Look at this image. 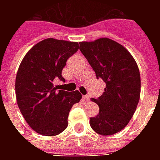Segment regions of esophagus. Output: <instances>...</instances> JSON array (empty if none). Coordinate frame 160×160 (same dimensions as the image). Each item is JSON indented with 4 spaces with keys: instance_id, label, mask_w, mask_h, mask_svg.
Returning <instances> with one entry per match:
<instances>
[{
    "instance_id": "esophagus-1",
    "label": "esophagus",
    "mask_w": 160,
    "mask_h": 160,
    "mask_svg": "<svg viewBox=\"0 0 160 160\" xmlns=\"http://www.w3.org/2000/svg\"><path fill=\"white\" fill-rule=\"evenodd\" d=\"M83 99L85 101H89V99H90V98H89V97H88V96H83Z\"/></svg>"
}]
</instances>
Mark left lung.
Wrapping results in <instances>:
<instances>
[{
	"label": "left lung",
	"mask_w": 160,
	"mask_h": 160,
	"mask_svg": "<svg viewBox=\"0 0 160 160\" xmlns=\"http://www.w3.org/2000/svg\"><path fill=\"white\" fill-rule=\"evenodd\" d=\"M80 49L98 79L106 83L100 97L91 99L99 107V113L90 118L91 127L100 135H112L127 126L140 100L137 63L125 47L107 38L80 42Z\"/></svg>",
	"instance_id": "8db88e82"
}]
</instances>
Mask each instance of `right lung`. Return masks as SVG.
<instances>
[{"instance_id":"1","label":"right lung","mask_w":160,"mask_h":160,"mask_svg":"<svg viewBox=\"0 0 160 160\" xmlns=\"http://www.w3.org/2000/svg\"><path fill=\"white\" fill-rule=\"evenodd\" d=\"M78 49L77 42L46 38L33 46L19 65L17 104L28 125L42 135L55 136L65 130L71 108L82 98L79 91L56 90L54 86L57 79L65 80L62 71Z\"/></svg>"}]
</instances>
